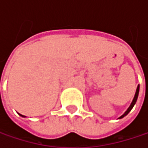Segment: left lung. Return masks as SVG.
I'll return each instance as SVG.
<instances>
[{
    "label": "left lung",
    "mask_w": 148,
    "mask_h": 148,
    "mask_svg": "<svg viewBox=\"0 0 148 148\" xmlns=\"http://www.w3.org/2000/svg\"><path fill=\"white\" fill-rule=\"evenodd\" d=\"M139 91H140V85H138L137 86V88H136V92H135V94H134V97L133 100H132V102L130 103V107L127 109V110L123 113V115H122L120 117H118V119H121V118H123V117H124L125 116H127L129 113H130V111L132 110V108L134 107V105L136 103V101H137V99H138V95H139Z\"/></svg>",
    "instance_id": "obj_1"
}]
</instances>
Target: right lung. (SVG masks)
<instances>
[{"label":"right lung","instance_id":"add662e5","mask_svg":"<svg viewBox=\"0 0 148 148\" xmlns=\"http://www.w3.org/2000/svg\"><path fill=\"white\" fill-rule=\"evenodd\" d=\"M19 116H22V117H25V116H23V115H20V114H19Z\"/></svg>","mask_w":148,"mask_h":148}]
</instances>
